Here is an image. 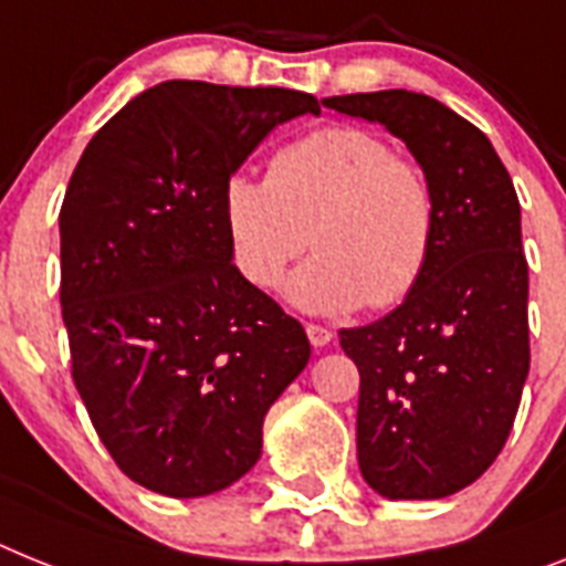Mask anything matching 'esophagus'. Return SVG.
<instances>
[{
	"label": "esophagus",
	"instance_id": "34e87169",
	"mask_svg": "<svg viewBox=\"0 0 566 566\" xmlns=\"http://www.w3.org/2000/svg\"><path fill=\"white\" fill-rule=\"evenodd\" d=\"M307 339H311L313 348H325V345H331V339H334V331H327L325 325H307L305 327Z\"/></svg>",
	"mask_w": 566,
	"mask_h": 566
}]
</instances>
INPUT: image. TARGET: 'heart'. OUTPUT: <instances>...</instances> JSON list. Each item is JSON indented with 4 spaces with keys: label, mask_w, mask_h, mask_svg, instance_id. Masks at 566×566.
I'll return each mask as SVG.
<instances>
[{
    "label": "heart",
    "mask_w": 566,
    "mask_h": 566,
    "mask_svg": "<svg viewBox=\"0 0 566 566\" xmlns=\"http://www.w3.org/2000/svg\"><path fill=\"white\" fill-rule=\"evenodd\" d=\"M221 212L232 261L255 287H273L305 253L311 232L316 255L282 293L313 316L402 302L429 264L437 232L426 172L359 126H327L282 146L268 180L230 175Z\"/></svg>",
    "instance_id": "heart-1"
}]
</instances>
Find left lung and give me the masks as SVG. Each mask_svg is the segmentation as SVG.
I'll return each mask as SVG.
<instances>
[{
    "label": "left lung",
    "mask_w": 566,
    "mask_h": 566,
    "mask_svg": "<svg viewBox=\"0 0 566 566\" xmlns=\"http://www.w3.org/2000/svg\"><path fill=\"white\" fill-rule=\"evenodd\" d=\"M379 123L429 178L437 232L420 282L397 311L342 327L359 368L356 454L388 501H437L467 489L501 454L530 374L521 203L489 137L426 94L325 97Z\"/></svg>",
    "instance_id": "1"
}]
</instances>
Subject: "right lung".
<instances>
[{
    "mask_svg": "<svg viewBox=\"0 0 566 566\" xmlns=\"http://www.w3.org/2000/svg\"><path fill=\"white\" fill-rule=\"evenodd\" d=\"M313 94L169 80L85 146L60 210L71 374L140 486L203 497L261 458L270 406L311 359L305 327L232 264L221 195Z\"/></svg>",
    "mask_w": 566,
    "mask_h": 566,
    "instance_id": "right-lung-1",
    "label": "right lung"
}]
</instances>
